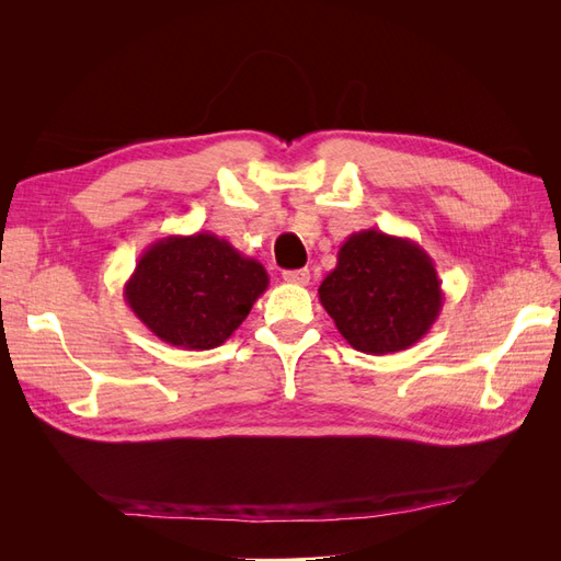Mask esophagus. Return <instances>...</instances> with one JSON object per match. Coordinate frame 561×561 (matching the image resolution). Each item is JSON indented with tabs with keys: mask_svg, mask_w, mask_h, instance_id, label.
Wrapping results in <instances>:
<instances>
[{
	"mask_svg": "<svg viewBox=\"0 0 561 561\" xmlns=\"http://www.w3.org/2000/svg\"><path fill=\"white\" fill-rule=\"evenodd\" d=\"M283 278H285L287 283H295V285H309V280H311V271H309V268L285 271Z\"/></svg>",
	"mask_w": 561,
	"mask_h": 561,
	"instance_id": "obj_1",
	"label": "esophagus"
}]
</instances>
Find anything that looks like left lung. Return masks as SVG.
I'll return each mask as SVG.
<instances>
[{
  "instance_id": "8db88e82",
  "label": "left lung",
  "mask_w": 561,
  "mask_h": 561,
  "mask_svg": "<svg viewBox=\"0 0 561 561\" xmlns=\"http://www.w3.org/2000/svg\"><path fill=\"white\" fill-rule=\"evenodd\" d=\"M318 297L346 342L369 355L414 346L431 332L445 301L431 254L379 229L348 236Z\"/></svg>"
}]
</instances>
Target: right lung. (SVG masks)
I'll use <instances>...</instances> for the list:
<instances>
[{"label": "right lung", "mask_w": 561, "mask_h": 561, "mask_svg": "<svg viewBox=\"0 0 561 561\" xmlns=\"http://www.w3.org/2000/svg\"><path fill=\"white\" fill-rule=\"evenodd\" d=\"M268 287L266 268L210 231L151 243L124 285V299L161 342L210 351L241 328Z\"/></svg>", "instance_id": "1"}]
</instances>
